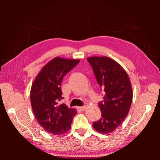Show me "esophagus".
I'll return each mask as SVG.
<instances>
[{
    "instance_id": "34e87169",
    "label": "esophagus",
    "mask_w": 160,
    "mask_h": 160,
    "mask_svg": "<svg viewBox=\"0 0 160 160\" xmlns=\"http://www.w3.org/2000/svg\"><path fill=\"white\" fill-rule=\"evenodd\" d=\"M78 109L82 110V111H85L87 109V107L86 106H83V107H78Z\"/></svg>"
}]
</instances>
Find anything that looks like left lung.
I'll return each instance as SVG.
<instances>
[{"mask_svg": "<svg viewBox=\"0 0 160 160\" xmlns=\"http://www.w3.org/2000/svg\"><path fill=\"white\" fill-rule=\"evenodd\" d=\"M88 61L105 92L103 102L99 104L102 118L93 123V128L101 133H110L122 124L129 112L132 101L131 81L123 68L112 58L92 56Z\"/></svg>", "mask_w": 160, "mask_h": 160, "instance_id": "8db88e82", "label": "left lung"}]
</instances>
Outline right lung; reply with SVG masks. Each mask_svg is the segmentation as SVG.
<instances>
[{
	"label": "right lung",
	"mask_w": 160,
	"mask_h": 160,
	"mask_svg": "<svg viewBox=\"0 0 160 160\" xmlns=\"http://www.w3.org/2000/svg\"><path fill=\"white\" fill-rule=\"evenodd\" d=\"M79 62L78 59L55 57L42 68L32 85L30 101L35 118L44 131L52 135L68 131L77 113L76 109L58 102L63 99L62 80Z\"/></svg>",
	"instance_id": "right-lung-1"
}]
</instances>
